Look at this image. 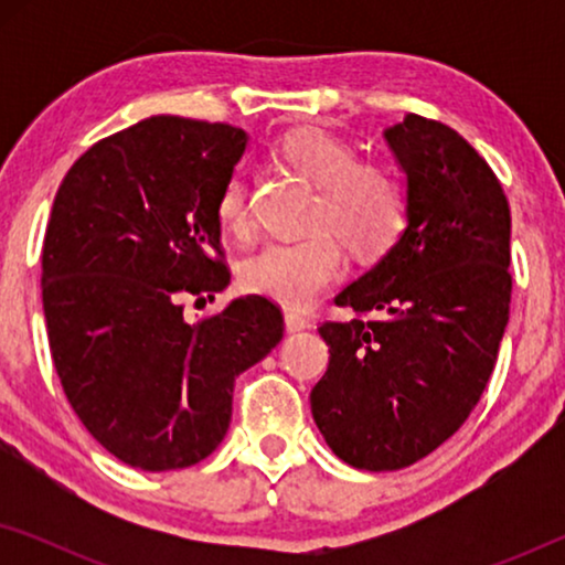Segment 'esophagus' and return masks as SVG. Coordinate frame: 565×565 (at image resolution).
Returning a JSON list of instances; mask_svg holds the SVG:
<instances>
[{
    "label": "esophagus",
    "instance_id": "1",
    "mask_svg": "<svg viewBox=\"0 0 565 565\" xmlns=\"http://www.w3.org/2000/svg\"><path fill=\"white\" fill-rule=\"evenodd\" d=\"M285 329H288L290 334H296V331L308 329L306 313H300V311H285Z\"/></svg>",
    "mask_w": 565,
    "mask_h": 565
}]
</instances>
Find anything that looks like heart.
<instances>
[{"instance_id":"obj_1","label":"heart","mask_w":565,"mask_h":565,"mask_svg":"<svg viewBox=\"0 0 565 565\" xmlns=\"http://www.w3.org/2000/svg\"><path fill=\"white\" fill-rule=\"evenodd\" d=\"M280 151L290 167L319 184L311 215L316 231L303 238L267 242L242 265V285L285 308H303L342 275L344 252L338 235L360 259L381 257L398 242L408 223V192L391 167L358 161L350 143L321 128L285 136ZM215 215L231 234L249 228V192L242 169L223 182Z\"/></svg>"}]
</instances>
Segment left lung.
<instances>
[{
    "label": "left lung",
    "instance_id": "8db88e82",
    "mask_svg": "<svg viewBox=\"0 0 565 565\" xmlns=\"http://www.w3.org/2000/svg\"><path fill=\"white\" fill-rule=\"evenodd\" d=\"M383 136L406 174L408 223L337 296L377 319L321 323L331 358L311 391L327 445L362 470L412 466L462 427L497 365L512 300V215L486 159L414 113Z\"/></svg>",
    "mask_w": 565,
    "mask_h": 565
}]
</instances>
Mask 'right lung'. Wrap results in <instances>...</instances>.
Segmentation results:
<instances>
[{
	"label": "right lung",
	"instance_id": "add662e5",
	"mask_svg": "<svg viewBox=\"0 0 565 565\" xmlns=\"http://www.w3.org/2000/svg\"><path fill=\"white\" fill-rule=\"evenodd\" d=\"M242 128L153 115L68 169L43 238V313L68 404L130 468L195 466L221 445L234 381L282 339L262 296L184 321L231 280L215 200Z\"/></svg>",
	"mask_w": 565,
	"mask_h": 565
}]
</instances>
